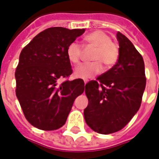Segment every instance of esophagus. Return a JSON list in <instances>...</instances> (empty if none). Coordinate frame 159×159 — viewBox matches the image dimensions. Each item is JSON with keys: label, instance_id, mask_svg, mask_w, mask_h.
I'll return each instance as SVG.
<instances>
[{"label": "esophagus", "instance_id": "obj_1", "mask_svg": "<svg viewBox=\"0 0 159 159\" xmlns=\"http://www.w3.org/2000/svg\"><path fill=\"white\" fill-rule=\"evenodd\" d=\"M88 83V80H84V84H87Z\"/></svg>", "mask_w": 159, "mask_h": 159}]
</instances>
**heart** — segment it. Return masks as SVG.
I'll return each mask as SVG.
<instances>
[{
  "mask_svg": "<svg viewBox=\"0 0 159 159\" xmlns=\"http://www.w3.org/2000/svg\"><path fill=\"white\" fill-rule=\"evenodd\" d=\"M84 46L94 48L90 59L93 61L77 66L74 71L77 77L88 79L100 73L103 66L111 68L117 63L119 57V47L112 42L111 36L102 31H94L85 36ZM66 57L73 65L80 63L82 57V48L77 42H71L66 50Z\"/></svg>",
  "mask_w": 159,
  "mask_h": 159,
  "instance_id": "1",
  "label": "heart"
}]
</instances>
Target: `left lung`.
<instances>
[{"label":"left lung","mask_w":159,"mask_h":159,"mask_svg":"<svg viewBox=\"0 0 159 159\" xmlns=\"http://www.w3.org/2000/svg\"><path fill=\"white\" fill-rule=\"evenodd\" d=\"M117 63L85 86L86 123L93 131L110 134L123 129L141 106L146 86L143 57L127 36L117 32Z\"/></svg>","instance_id":"left-lung-1"}]
</instances>
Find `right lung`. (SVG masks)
<instances>
[{
	"label": "right lung",
	"mask_w": 159,
	"mask_h": 159,
	"mask_svg": "<svg viewBox=\"0 0 159 159\" xmlns=\"http://www.w3.org/2000/svg\"><path fill=\"white\" fill-rule=\"evenodd\" d=\"M84 31L50 27L37 34L20 52L15 72L16 95L26 119L41 130L62 127L74 100L84 92L81 78L57 82L72 73L66 47Z\"/></svg>",
	"instance_id": "add662e5"
}]
</instances>
